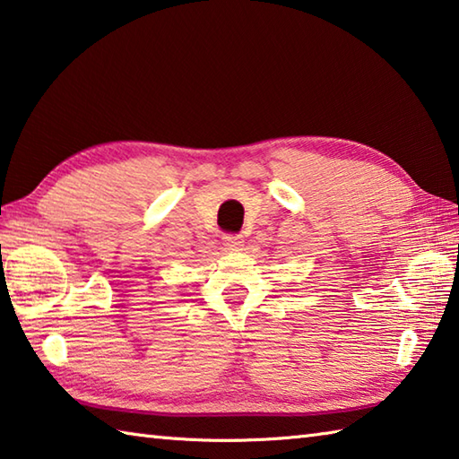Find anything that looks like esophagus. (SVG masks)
Listing matches in <instances>:
<instances>
[{
  "mask_svg": "<svg viewBox=\"0 0 459 459\" xmlns=\"http://www.w3.org/2000/svg\"><path fill=\"white\" fill-rule=\"evenodd\" d=\"M222 242L229 250H238L242 247V237L240 235H224Z\"/></svg>",
  "mask_w": 459,
  "mask_h": 459,
  "instance_id": "obj_1",
  "label": "esophagus"
}]
</instances>
